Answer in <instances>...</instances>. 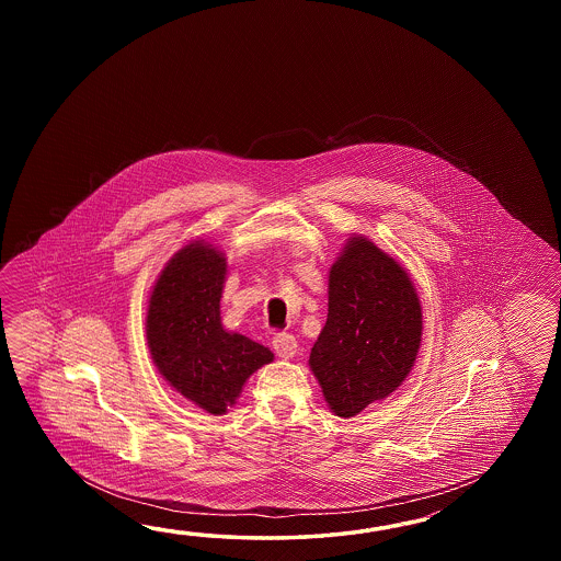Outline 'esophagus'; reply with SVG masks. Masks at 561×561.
<instances>
[{"mask_svg":"<svg viewBox=\"0 0 561 561\" xmlns=\"http://www.w3.org/2000/svg\"><path fill=\"white\" fill-rule=\"evenodd\" d=\"M273 346H275L276 355L280 358H290L297 355V339L293 334L276 333L273 336Z\"/></svg>","mask_w":561,"mask_h":561,"instance_id":"obj_1","label":"esophagus"}]
</instances>
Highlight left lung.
Returning a JSON list of instances; mask_svg holds the SVG:
<instances>
[{
	"mask_svg": "<svg viewBox=\"0 0 561 561\" xmlns=\"http://www.w3.org/2000/svg\"><path fill=\"white\" fill-rule=\"evenodd\" d=\"M423 314L405 268L365 237H351L329 273V314L309 365L339 417H355L405 381Z\"/></svg>",
	"mask_w": 561,
	"mask_h": 561,
	"instance_id": "left-lung-1",
	"label": "left lung"
}]
</instances>
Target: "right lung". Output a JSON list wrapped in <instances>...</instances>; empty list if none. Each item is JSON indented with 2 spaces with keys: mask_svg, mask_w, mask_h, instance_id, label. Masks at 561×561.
Here are the masks:
<instances>
[{
  "mask_svg": "<svg viewBox=\"0 0 561 561\" xmlns=\"http://www.w3.org/2000/svg\"><path fill=\"white\" fill-rule=\"evenodd\" d=\"M227 259L194 240L158 276L146 312L148 348L160 375L210 415H225L242 385L275 355L220 322Z\"/></svg>",
  "mask_w": 561,
  "mask_h": 561,
  "instance_id": "add662e5",
  "label": "right lung"
}]
</instances>
